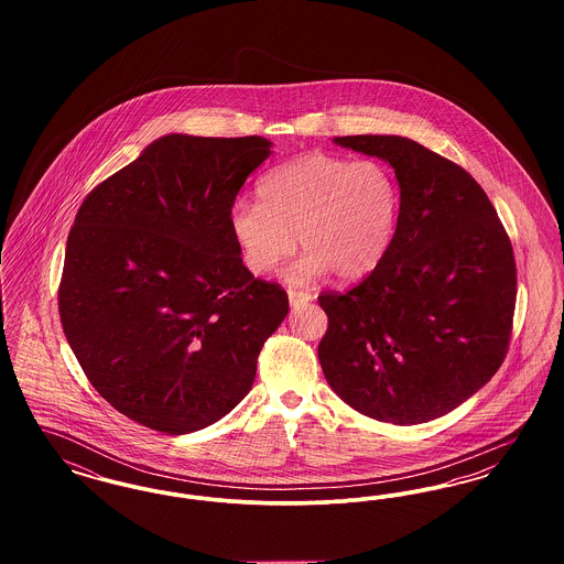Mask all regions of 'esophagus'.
<instances>
[{"label":"esophagus","instance_id":"1","mask_svg":"<svg viewBox=\"0 0 564 564\" xmlns=\"http://www.w3.org/2000/svg\"><path fill=\"white\" fill-rule=\"evenodd\" d=\"M288 297H290V306H292V308L304 306V304H308V302L313 300V295L306 294V292H295V290H290Z\"/></svg>","mask_w":564,"mask_h":564}]
</instances>
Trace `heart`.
Segmentation results:
<instances>
[{
    "label": "heart",
    "instance_id": "heart-1",
    "mask_svg": "<svg viewBox=\"0 0 564 564\" xmlns=\"http://www.w3.org/2000/svg\"><path fill=\"white\" fill-rule=\"evenodd\" d=\"M260 203L237 200L228 230L245 269L267 274L295 251L306 253L285 279L306 285L332 270L343 281H361L389 256L400 221V186L376 161L350 162L311 152L267 173Z\"/></svg>",
    "mask_w": 564,
    "mask_h": 564
}]
</instances>
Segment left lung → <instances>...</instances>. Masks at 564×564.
I'll return each instance as SVG.
<instances>
[{
	"label": "left lung",
	"mask_w": 564,
	"mask_h": 564,
	"mask_svg": "<svg viewBox=\"0 0 564 564\" xmlns=\"http://www.w3.org/2000/svg\"><path fill=\"white\" fill-rule=\"evenodd\" d=\"M395 171L400 221L378 269L319 295V361L352 410L393 425L453 412L503 364L516 306L511 242L480 184L400 134L334 137Z\"/></svg>",
	"instance_id": "8db88e82"
}]
</instances>
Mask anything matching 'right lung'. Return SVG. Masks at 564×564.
<instances>
[{
	"mask_svg": "<svg viewBox=\"0 0 564 564\" xmlns=\"http://www.w3.org/2000/svg\"><path fill=\"white\" fill-rule=\"evenodd\" d=\"M270 148L164 134L82 203L58 288L63 332L101 398L139 425L184 435L224 419L290 311L228 230Z\"/></svg>",
	"mask_w": 564,
	"mask_h": 564,
	"instance_id": "right-lung-1",
	"label": "right lung"
}]
</instances>
